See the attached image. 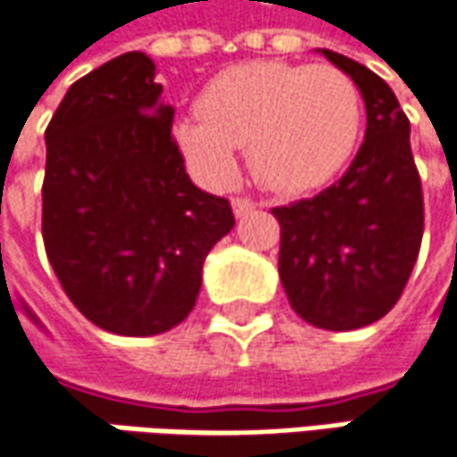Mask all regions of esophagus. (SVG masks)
Listing matches in <instances>:
<instances>
[{"label": "esophagus", "instance_id": "esophagus-1", "mask_svg": "<svg viewBox=\"0 0 457 457\" xmlns=\"http://www.w3.org/2000/svg\"><path fill=\"white\" fill-rule=\"evenodd\" d=\"M232 209H235V217H245L248 212L255 209V204L250 202L248 196H235V199H232Z\"/></svg>", "mask_w": 457, "mask_h": 457}]
</instances>
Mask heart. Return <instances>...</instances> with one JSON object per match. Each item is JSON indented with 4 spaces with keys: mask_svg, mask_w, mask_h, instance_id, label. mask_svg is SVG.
Returning a JSON list of instances; mask_svg holds the SVG:
<instances>
[{
    "mask_svg": "<svg viewBox=\"0 0 457 457\" xmlns=\"http://www.w3.org/2000/svg\"><path fill=\"white\" fill-rule=\"evenodd\" d=\"M176 140L202 179L229 184L248 148L253 176L276 191H304L347 163L363 128V96L345 71L250 61L217 73Z\"/></svg>",
    "mask_w": 457,
    "mask_h": 457,
    "instance_id": "obj_1",
    "label": "heart"
}]
</instances>
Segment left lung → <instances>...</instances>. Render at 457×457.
Masks as SVG:
<instances>
[{
  "label": "left lung",
  "instance_id": "8db88e82",
  "mask_svg": "<svg viewBox=\"0 0 457 457\" xmlns=\"http://www.w3.org/2000/svg\"><path fill=\"white\" fill-rule=\"evenodd\" d=\"M322 55L363 94L366 140L340 181L270 212L281 225L278 276L288 304L309 325L343 332L381 320L399 302L422 245L425 202L394 91L363 63L332 50Z\"/></svg>",
  "mask_w": 457,
  "mask_h": 457
}]
</instances>
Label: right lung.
I'll return each instance as SVG.
<instances>
[{
  "label": "right lung",
  "mask_w": 457,
  "mask_h": 457,
  "mask_svg": "<svg viewBox=\"0 0 457 457\" xmlns=\"http://www.w3.org/2000/svg\"><path fill=\"white\" fill-rule=\"evenodd\" d=\"M155 63L125 53L71 84L46 129L43 243L96 328L148 337L189 317L202 266L235 225L191 184Z\"/></svg>",
  "instance_id": "add662e5"
}]
</instances>
